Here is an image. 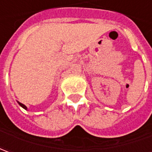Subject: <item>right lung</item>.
<instances>
[{"instance_id": "right-lung-1", "label": "right lung", "mask_w": 152, "mask_h": 152, "mask_svg": "<svg viewBox=\"0 0 152 152\" xmlns=\"http://www.w3.org/2000/svg\"><path fill=\"white\" fill-rule=\"evenodd\" d=\"M18 104H19V105H20L21 107H22L23 108H24V109H25V110H27V107L26 106H25V105H23V103H20V102H18Z\"/></svg>"}]
</instances>
